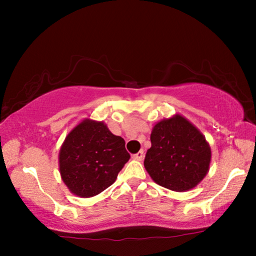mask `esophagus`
<instances>
[{"mask_svg": "<svg viewBox=\"0 0 256 256\" xmlns=\"http://www.w3.org/2000/svg\"><path fill=\"white\" fill-rule=\"evenodd\" d=\"M132 158L136 160H141L143 158V150H140L138 152L134 154V155H132Z\"/></svg>", "mask_w": 256, "mask_h": 256, "instance_id": "1", "label": "esophagus"}]
</instances>
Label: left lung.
<instances>
[{
	"label": "left lung",
	"mask_w": 256,
	"mask_h": 256,
	"mask_svg": "<svg viewBox=\"0 0 256 256\" xmlns=\"http://www.w3.org/2000/svg\"><path fill=\"white\" fill-rule=\"evenodd\" d=\"M144 166L154 182L172 191L194 188L208 171L211 149L200 132L180 115L154 127Z\"/></svg>",
	"instance_id": "1"
}]
</instances>
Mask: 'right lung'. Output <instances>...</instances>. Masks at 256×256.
<instances>
[{"label": "right lung", "instance_id": "right-lung-1", "mask_svg": "<svg viewBox=\"0 0 256 256\" xmlns=\"http://www.w3.org/2000/svg\"><path fill=\"white\" fill-rule=\"evenodd\" d=\"M124 144L102 122L85 120L76 126L59 152V169L70 191L88 198L110 186L130 158Z\"/></svg>", "mask_w": 256, "mask_h": 256}]
</instances>
